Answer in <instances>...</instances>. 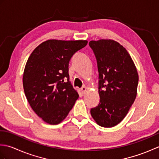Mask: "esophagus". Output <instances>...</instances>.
I'll return each mask as SVG.
<instances>
[{
    "mask_svg": "<svg viewBox=\"0 0 159 159\" xmlns=\"http://www.w3.org/2000/svg\"><path fill=\"white\" fill-rule=\"evenodd\" d=\"M80 91H81V92L83 94H85V92H87V87H83L80 88Z\"/></svg>",
    "mask_w": 159,
    "mask_h": 159,
    "instance_id": "34e87169",
    "label": "esophagus"
}]
</instances>
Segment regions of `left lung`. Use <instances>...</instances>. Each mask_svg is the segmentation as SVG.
<instances>
[{
  "mask_svg": "<svg viewBox=\"0 0 159 159\" xmlns=\"http://www.w3.org/2000/svg\"><path fill=\"white\" fill-rule=\"evenodd\" d=\"M99 73L100 103L91 115L100 126L111 128L126 117L137 96L136 66L126 49L112 39L90 41Z\"/></svg>",
  "mask_w": 159,
  "mask_h": 159,
  "instance_id": "1",
  "label": "left lung"
}]
</instances>
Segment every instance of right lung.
Returning a JSON list of instances; mask_svg holds the SVG:
<instances>
[{
  "instance_id": "add662e5",
  "label": "right lung",
  "mask_w": 159,
  "mask_h": 159,
  "mask_svg": "<svg viewBox=\"0 0 159 159\" xmlns=\"http://www.w3.org/2000/svg\"><path fill=\"white\" fill-rule=\"evenodd\" d=\"M87 40L49 39L33 50L23 74V87L35 113L49 124L61 122L79 94L70 81L69 62Z\"/></svg>"
}]
</instances>
